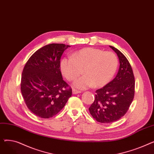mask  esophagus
I'll use <instances>...</instances> for the list:
<instances>
[{"label":"esophagus","mask_w":154,"mask_h":154,"mask_svg":"<svg viewBox=\"0 0 154 154\" xmlns=\"http://www.w3.org/2000/svg\"><path fill=\"white\" fill-rule=\"evenodd\" d=\"M79 93H80V91H77V90H76V89H72V94H79Z\"/></svg>","instance_id":"obj_1"}]
</instances>
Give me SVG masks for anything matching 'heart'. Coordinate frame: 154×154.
Instances as JSON below:
<instances>
[{"label": "heart", "instance_id": "heart-1", "mask_svg": "<svg viewBox=\"0 0 154 154\" xmlns=\"http://www.w3.org/2000/svg\"><path fill=\"white\" fill-rule=\"evenodd\" d=\"M116 55L92 47H87L73 53L72 57L63 58L60 63L61 72L68 80L77 79L74 86L84 90L94 86L103 87L114 77L118 67Z\"/></svg>", "mask_w": 154, "mask_h": 154}]
</instances>
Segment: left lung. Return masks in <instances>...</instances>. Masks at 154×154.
Wrapping results in <instances>:
<instances>
[{"instance_id":"obj_1","label":"left lung","mask_w":154,"mask_h":154,"mask_svg":"<svg viewBox=\"0 0 154 154\" xmlns=\"http://www.w3.org/2000/svg\"><path fill=\"white\" fill-rule=\"evenodd\" d=\"M110 47L119 59L118 73L111 82L95 91V100L88 108L93 118L100 123L114 122L123 117L133 101L135 92V79L130 63L117 48Z\"/></svg>"}]
</instances>
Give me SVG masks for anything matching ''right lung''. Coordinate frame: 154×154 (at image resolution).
Segmentation results:
<instances>
[{
  "mask_svg": "<svg viewBox=\"0 0 154 154\" xmlns=\"http://www.w3.org/2000/svg\"><path fill=\"white\" fill-rule=\"evenodd\" d=\"M70 47L51 44L33 54L24 67L20 88L28 109L35 116L48 119L63 108L72 95V89L63 80L60 59Z\"/></svg>",
  "mask_w": 154,
  "mask_h": 154,
  "instance_id": "1",
  "label": "right lung"
}]
</instances>
